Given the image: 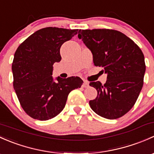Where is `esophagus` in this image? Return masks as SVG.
I'll return each mask as SVG.
<instances>
[{"instance_id":"34e87169","label":"esophagus","mask_w":154,"mask_h":154,"mask_svg":"<svg viewBox=\"0 0 154 154\" xmlns=\"http://www.w3.org/2000/svg\"><path fill=\"white\" fill-rule=\"evenodd\" d=\"M88 86H89V83H88V82L84 81L83 84H82V87H84V88H88Z\"/></svg>"}]
</instances>
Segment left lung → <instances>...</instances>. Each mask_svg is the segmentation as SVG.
<instances>
[{"label": "left lung", "mask_w": 154, "mask_h": 154, "mask_svg": "<svg viewBox=\"0 0 154 154\" xmlns=\"http://www.w3.org/2000/svg\"><path fill=\"white\" fill-rule=\"evenodd\" d=\"M78 38L91 51L94 66L107 74L104 85L90 82L97 91V97L89 101L91 108L106 119L121 117L133 108L143 86L145 63L142 50L116 30H80Z\"/></svg>", "instance_id": "obj_1"}]
</instances>
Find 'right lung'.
<instances>
[{"label":"right lung","mask_w":154,"mask_h":154,"mask_svg":"<svg viewBox=\"0 0 154 154\" xmlns=\"http://www.w3.org/2000/svg\"><path fill=\"white\" fill-rule=\"evenodd\" d=\"M78 29L46 27L26 39L14 53L13 86L20 106L32 118L48 120L60 114L69 94L81 87L78 77H52L53 65L61 60L60 49Z\"/></svg>","instance_id":"obj_1"}]
</instances>
